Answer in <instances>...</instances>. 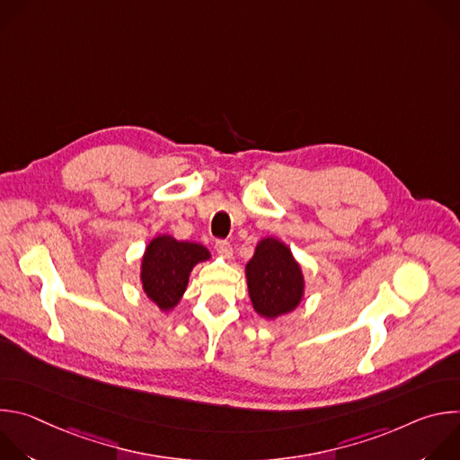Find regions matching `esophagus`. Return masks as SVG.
Returning a JSON list of instances; mask_svg holds the SVG:
<instances>
[{"instance_id":"obj_1","label":"esophagus","mask_w":460,"mask_h":460,"mask_svg":"<svg viewBox=\"0 0 460 460\" xmlns=\"http://www.w3.org/2000/svg\"><path fill=\"white\" fill-rule=\"evenodd\" d=\"M215 249H217V252H218L220 256H224V258H231V254H233V247H231V243H229L227 240H218V242L215 243Z\"/></svg>"}]
</instances>
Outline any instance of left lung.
Masks as SVG:
<instances>
[{
	"label": "left lung",
	"mask_w": 460,
	"mask_h": 460,
	"mask_svg": "<svg viewBox=\"0 0 460 460\" xmlns=\"http://www.w3.org/2000/svg\"><path fill=\"white\" fill-rule=\"evenodd\" d=\"M249 298L264 318L291 313L304 296V275L291 249L273 238H261L245 266Z\"/></svg>",
	"instance_id": "8db88e82"
}]
</instances>
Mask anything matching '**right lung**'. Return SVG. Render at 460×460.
I'll list each match as a JSON object with an SVG mask.
<instances>
[{"label": "right lung", "mask_w": 460, "mask_h": 460, "mask_svg": "<svg viewBox=\"0 0 460 460\" xmlns=\"http://www.w3.org/2000/svg\"><path fill=\"white\" fill-rule=\"evenodd\" d=\"M209 258L211 252L202 243L158 234L149 242L142 258L140 280L144 293L162 311H171L183 296L192 268Z\"/></svg>", "instance_id": "1"}]
</instances>
